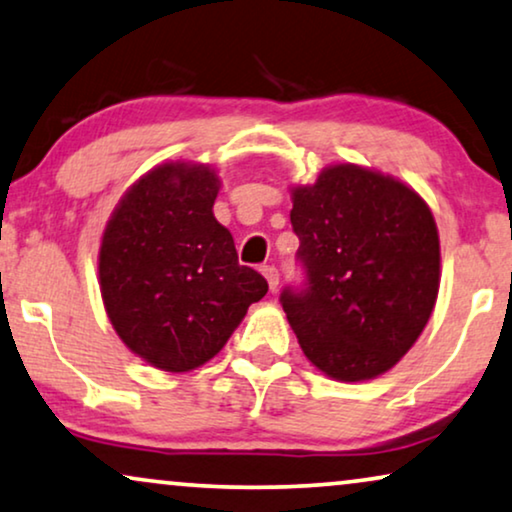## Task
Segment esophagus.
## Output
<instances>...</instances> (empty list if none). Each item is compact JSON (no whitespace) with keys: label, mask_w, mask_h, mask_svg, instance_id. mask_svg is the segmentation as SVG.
I'll use <instances>...</instances> for the list:
<instances>
[{"label":"esophagus","mask_w":512,"mask_h":512,"mask_svg":"<svg viewBox=\"0 0 512 512\" xmlns=\"http://www.w3.org/2000/svg\"><path fill=\"white\" fill-rule=\"evenodd\" d=\"M261 272H263V277L268 279L270 291H277V286H279V270L275 268V265H263Z\"/></svg>","instance_id":"obj_1"}]
</instances>
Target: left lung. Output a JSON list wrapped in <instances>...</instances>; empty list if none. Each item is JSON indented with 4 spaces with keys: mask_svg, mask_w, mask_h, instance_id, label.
<instances>
[{
    "mask_svg": "<svg viewBox=\"0 0 512 512\" xmlns=\"http://www.w3.org/2000/svg\"><path fill=\"white\" fill-rule=\"evenodd\" d=\"M300 286L279 296L307 359L342 382L387 373L436 305L440 242L431 209L401 181L333 165L293 188Z\"/></svg>",
    "mask_w": 512,
    "mask_h": 512,
    "instance_id": "1",
    "label": "left lung"
}]
</instances>
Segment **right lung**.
Here are the masks:
<instances>
[{"label":"right lung","instance_id":"1","mask_svg":"<svg viewBox=\"0 0 512 512\" xmlns=\"http://www.w3.org/2000/svg\"><path fill=\"white\" fill-rule=\"evenodd\" d=\"M216 193L219 177L205 165H158L123 195L102 235L111 324L132 352L167 373L219 354L249 305L268 293L214 219Z\"/></svg>","mask_w":512,"mask_h":512}]
</instances>
